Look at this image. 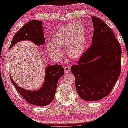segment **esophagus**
<instances>
[{
    "instance_id": "34e87169",
    "label": "esophagus",
    "mask_w": 128,
    "mask_h": 128,
    "mask_svg": "<svg viewBox=\"0 0 128 128\" xmlns=\"http://www.w3.org/2000/svg\"><path fill=\"white\" fill-rule=\"evenodd\" d=\"M70 68L68 66H65L64 67V71H65L66 73H69V72H70Z\"/></svg>"
}]
</instances>
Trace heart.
Here are the masks:
<instances>
[{"instance_id": "1", "label": "heart", "mask_w": 128, "mask_h": 128, "mask_svg": "<svg viewBox=\"0 0 128 128\" xmlns=\"http://www.w3.org/2000/svg\"><path fill=\"white\" fill-rule=\"evenodd\" d=\"M65 47L67 54L71 58H78L83 52L86 47V31L82 24H69L60 28L46 48L52 56L60 58V49Z\"/></svg>"}]
</instances>
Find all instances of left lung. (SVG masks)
Listing matches in <instances>:
<instances>
[{
	"label": "left lung",
	"mask_w": 128,
	"mask_h": 128,
	"mask_svg": "<svg viewBox=\"0 0 128 128\" xmlns=\"http://www.w3.org/2000/svg\"><path fill=\"white\" fill-rule=\"evenodd\" d=\"M92 44L71 67L76 90L86 101H98L110 93L121 72V48L114 33L103 20L92 16Z\"/></svg>",
	"instance_id": "1"
}]
</instances>
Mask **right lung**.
<instances>
[{"label":"right lung","mask_w":128,"mask_h":128,"mask_svg":"<svg viewBox=\"0 0 128 128\" xmlns=\"http://www.w3.org/2000/svg\"><path fill=\"white\" fill-rule=\"evenodd\" d=\"M42 23L36 20H33L24 24L14 35L12 40L10 48L19 41L30 40L35 44L41 46L45 42L44 37ZM64 74L62 66L55 64L46 68L44 83L39 90L30 91L19 87L11 78L10 80L18 92L29 104L44 106L48 105L54 98L58 80Z\"/></svg>","instance_id":"add662e5"}]
</instances>
